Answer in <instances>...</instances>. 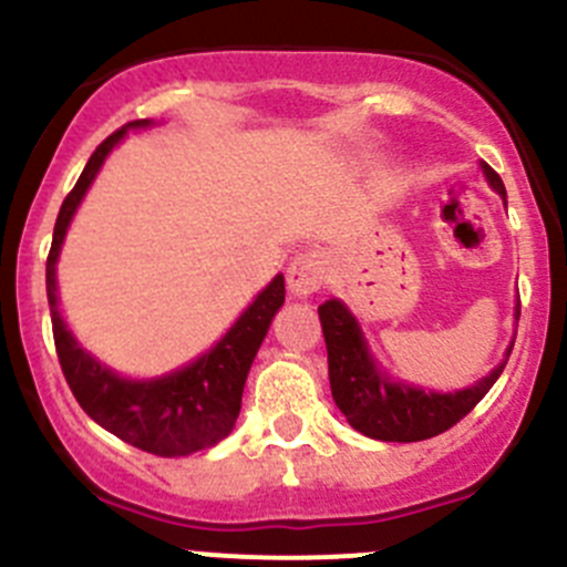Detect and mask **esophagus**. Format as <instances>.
<instances>
[{
    "label": "esophagus",
    "instance_id": "1",
    "mask_svg": "<svg viewBox=\"0 0 567 567\" xmlns=\"http://www.w3.org/2000/svg\"><path fill=\"white\" fill-rule=\"evenodd\" d=\"M324 282H327V259L321 257L319 251L308 248V251L296 254V257L290 259V268H288L290 293L305 299V296L324 288Z\"/></svg>",
    "mask_w": 567,
    "mask_h": 567
}]
</instances>
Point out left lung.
<instances>
[{
    "label": "left lung",
    "mask_w": 567,
    "mask_h": 567,
    "mask_svg": "<svg viewBox=\"0 0 567 567\" xmlns=\"http://www.w3.org/2000/svg\"><path fill=\"white\" fill-rule=\"evenodd\" d=\"M484 173L492 187L506 198V187L498 173L489 164H484ZM319 319L327 343V363H330L332 400L349 425L380 442H422L439 436L484 400L506 367L501 363L489 378L478 380V385L453 394L411 389V385L391 383L378 372L358 330V321L349 316L341 301H324L319 308ZM517 319H520V305H517Z\"/></svg>",
    "instance_id": "left-lung-1"
}]
</instances>
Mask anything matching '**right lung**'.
Listing matches in <instances>:
<instances>
[{
    "mask_svg": "<svg viewBox=\"0 0 567 567\" xmlns=\"http://www.w3.org/2000/svg\"><path fill=\"white\" fill-rule=\"evenodd\" d=\"M145 125L147 120H134V123L116 128L109 140L100 142L72 193L63 198L55 231H52L50 257H47V299H50L58 363H61L63 378H66L81 409L97 425H103L105 431L134 444L140 451L156 453V456H189V453L215 447L235 427L248 369H251L259 343L271 327L274 313L282 308L285 279L277 277L254 299L251 308L220 338L218 347L189 363L182 372L167 374V378L145 380V383L116 378L114 372L100 367L94 358H89L78 347V341L63 327L61 313H58V251H61L69 220L86 195L89 184L97 176L103 158L109 156L116 142L123 140L125 131L145 128Z\"/></svg>",
    "mask_w": 567,
    "mask_h": 567,
    "instance_id": "1",
    "label": "right lung"
}]
</instances>
